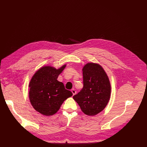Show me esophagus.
<instances>
[{"label":"esophagus","mask_w":147,"mask_h":147,"mask_svg":"<svg viewBox=\"0 0 147 147\" xmlns=\"http://www.w3.org/2000/svg\"><path fill=\"white\" fill-rule=\"evenodd\" d=\"M71 92H72V93H73V95H74L76 94V90H74V89L71 90Z\"/></svg>","instance_id":"esophagus-1"}]
</instances>
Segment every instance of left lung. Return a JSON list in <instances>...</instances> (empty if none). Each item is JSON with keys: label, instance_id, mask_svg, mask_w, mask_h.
<instances>
[{"label": "left lung", "instance_id": "obj_1", "mask_svg": "<svg viewBox=\"0 0 147 147\" xmlns=\"http://www.w3.org/2000/svg\"><path fill=\"white\" fill-rule=\"evenodd\" d=\"M82 74L83 88L73 98L83 113L95 116L105 109L110 99V81L102 66L94 63L83 67Z\"/></svg>", "mask_w": 147, "mask_h": 147}]
</instances>
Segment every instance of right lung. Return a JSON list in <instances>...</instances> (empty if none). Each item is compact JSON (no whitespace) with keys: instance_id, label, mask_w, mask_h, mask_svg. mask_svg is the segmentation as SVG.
<instances>
[{"instance_id":"right-lung-1","label":"right lung","mask_w":147,"mask_h":147,"mask_svg":"<svg viewBox=\"0 0 147 147\" xmlns=\"http://www.w3.org/2000/svg\"><path fill=\"white\" fill-rule=\"evenodd\" d=\"M66 65L58 69L47 66L34 74L29 84V98L35 111L45 116H52L60 109L62 103L73 95L65 88L63 83L57 80Z\"/></svg>"}]
</instances>
